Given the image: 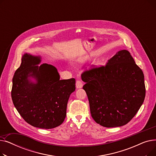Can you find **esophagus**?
Returning <instances> with one entry per match:
<instances>
[{
	"mask_svg": "<svg viewBox=\"0 0 156 156\" xmlns=\"http://www.w3.org/2000/svg\"><path fill=\"white\" fill-rule=\"evenodd\" d=\"M83 87V83L80 80H77L76 82V87L77 88H81Z\"/></svg>",
	"mask_w": 156,
	"mask_h": 156,
	"instance_id": "esophagus-1",
	"label": "esophagus"
}]
</instances>
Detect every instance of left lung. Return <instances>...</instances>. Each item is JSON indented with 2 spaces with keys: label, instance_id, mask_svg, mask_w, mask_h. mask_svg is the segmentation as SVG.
<instances>
[{
  "label": "left lung",
  "instance_id": "1",
  "mask_svg": "<svg viewBox=\"0 0 156 156\" xmlns=\"http://www.w3.org/2000/svg\"><path fill=\"white\" fill-rule=\"evenodd\" d=\"M81 79L92 117L102 126L125 125L144 101L143 71L126 50L118 51L105 66L85 71Z\"/></svg>",
  "mask_w": 156,
  "mask_h": 156
}]
</instances>
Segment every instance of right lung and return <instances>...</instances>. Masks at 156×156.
Instances as JSON below:
<instances>
[{
  "mask_svg": "<svg viewBox=\"0 0 156 156\" xmlns=\"http://www.w3.org/2000/svg\"><path fill=\"white\" fill-rule=\"evenodd\" d=\"M40 62V56L27 53L23 55L12 78L11 97L16 109L28 124L51 129L64 121L76 81L75 78L60 80L55 67L46 63L38 66Z\"/></svg>",
  "mask_w": 156,
  "mask_h": 156,
  "instance_id": "add662e5",
  "label": "right lung"
}]
</instances>
